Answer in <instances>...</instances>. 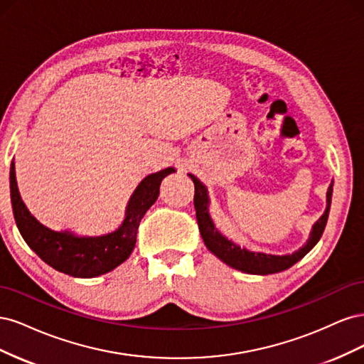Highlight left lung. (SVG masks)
Masks as SVG:
<instances>
[{
    "label": "left lung",
    "instance_id": "obj_1",
    "mask_svg": "<svg viewBox=\"0 0 364 364\" xmlns=\"http://www.w3.org/2000/svg\"><path fill=\"white\" fill-rule=\"evenodd\" d=\"M194 182V208H196V217L197 225H199L200 235L203 238L205 246L211 250L214 255L226 262L228 266L232 269L241 270L245 273H253V274H270L278 273L282 270L290 269L293 264H296L299 259H302L308 252H310L317 241L321 240L326 222L329 208H331V197H333V183L329 185L326 193V209L323 215L317 220L313 226V230L308 238L306 245L302 246L299 250H296L291 255H272V253L264 252H252L245 247H240L234 241L228 240L215 229L211 217L208 213V191L206 186L196 178L193 174H188Z\"/></svg>",
    "mask_w": 364,
    "mask_h": 364
}]
</instances>
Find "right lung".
I'll return each instance as SVG.
<instances>
[{
	"mask_svg": "<svg viewBox=\"0 0 364 364\" xmlns=\"http://www.w3.org/2000/svg\"><path fill=\"white\" fill-rule=\"evenodd\" d=\"M173 167L149 174L136 186L126 208L124 222L111 234L98 237L75 235L70 230H53L39 223L21 199L15 164L10 165V199L15 222L26 243L48 266L74 278H94L124 262L136 243L141 218L156 202L159 186L165 176L174 173Z\"/></svg>",
	"mask_w": 364,
	"mask_h": 364,
	"instance_id": "1",
	"label": "right lung"
}]
</instances>
